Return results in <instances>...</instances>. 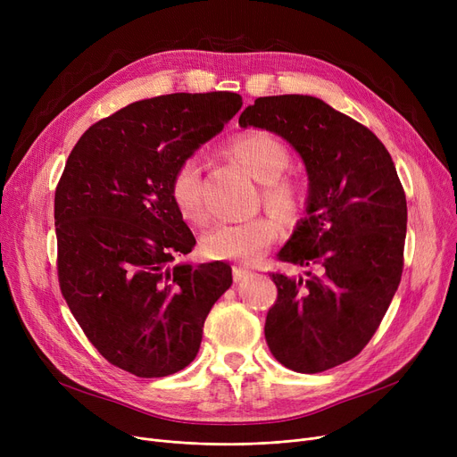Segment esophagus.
I'll return each instance as SVG.
<instances>
[{"mask_svg": "<svg viewBox=\"0 0 457 457\" xmlns=\"http://www.w3.org/2000/svg\"><path fill=\"white\" fill-rule=\"evenodd\" d=\"M252 272L246 267H233V279L235 281H243L245 278H248Z\"/></svg>", "mask_w": 457, "mask_h": 457, "instance_id": "34e87169", "label": "esophagus"}]
</instances>
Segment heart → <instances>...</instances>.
Here are the masks:
<instances>
[{
  "instance_id": "obj_1",
  "label": "heart",
  "mask_w": 457,
  "mask_h": 457,
  "mask_svg": "<svg viewBox=\"0 0 457 457\" xmlns=\"http://www.w3.org/2000/svg\"><path fill=\"white\" fill-rule=\"evenodd\" d=\"M229 150L262 183V200L267 207L285 220L295 219L303 207V188L298 179L283 174L291 162L287 144L269 131L252 129L235 137ZM170 196L187 220H207L198 155H187L179 161L170 179ZM276 237L278 222L272 216L262 214L243 222L214 226L204 235L202 246L212 259L252 262L267 253Z\"/></svg>"
}]
</instances>
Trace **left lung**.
Returning a JSON list of instances; mask_svg holds the SVG:
<instances>
[{
	"mask_svg": "<svg viewBox=\"0 0 457 457\" xmlns=\"http://www.w3.org/2000/svg\"><path fill=\"white\" fill-rule=\"evenodd\" d=\"M238 124L293 144L309 176L307 216L278 253L309 272L270 274L269 348L302 374L346 363L372 339L403 270L407 204L395 162L369 128L313 96L257 98Z\"/></svg>",
	"mask_w": 457,
	"mask_h": 457,
	"instance_id": "left-lung-1",
	"label": "left lung"
}]
</instances>
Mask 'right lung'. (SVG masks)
I'll list each match as a JSON object with an SVG mask.
<instances>
[{"label":"right lung","mask_w":457,"mask_h":457,"mask_svg":"<svg viewBox=\"0 0 457 457\" xmlns=\"http://www.w3.org/2000/svg\"><path fill=\"white\" fill-rule=\"evenodd\" d=\"M241 107L228 90L157 96L102 118L68 155L55 188L61 293L92 346L138 378L196 357L209 311L233 281L222 261L170 267L196 245L170 179Z\"/></svg>","instance_id":"right-lung-1"}]
</instances>
